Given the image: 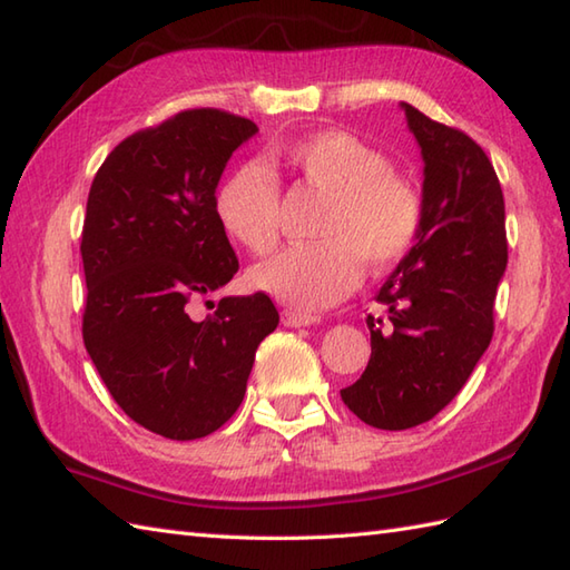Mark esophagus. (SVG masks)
<instances>
[{
  "label": "esophagus",
  "mask_w": 570,
  "mask_h": 570,
  "mask_svg": "<svg viewBox=\"0 0 570 570\" xmlns=\"http://www.w3.org/2000/svg\"><path fill=\"white\" fill-rule=\"evenodd\" d=\"M282 323L286 325V328H306V325L318 323V316H313V313H304V311L286 308L282 313Z\"/></svg>",
  "instance_id": "1"
}]
</instances>
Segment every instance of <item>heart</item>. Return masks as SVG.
<instances>
[{
  "label": "heart",
  "instance_id": "1",
  "mask_svg": "<svg viewBox=\"0 0 570 570\" xmlns=\"http://www.w3.org/2000/svg\"><path fill=\"white\" fill-rule=\"evenodd\" d=\"M276 156L331 203L316 229L318 245L292 247L254 266V288L304 311L325 308L355 292L365 264L384 272L416 247L426 220L423 193L416 180L392 171L372 144L353 131L323 129L282 144ZM215 215L242 247L269 254L282 223L274 168L252 159L229 171L215 193Z\"/></svg>",
  "mask_w": 570,
  "mask_h": 570
}]
</instances>
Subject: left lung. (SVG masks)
<instances>
[{
  "instance_id": "1",
  "label": "left lung",
  "mask_w": 570,
  "mask_h": 570,
  "mask_svg": "<svg viewBox=\"0 0 570 570\" xmlns=\"http://www.w3.org/2000/svg\"><path fill=\"white\" fill-rule=\"evenodd\" d=\"M423 156V233L367 316L372 355L341 390L374 429L431 421L463 390L494 333V296L507 269L504 196L492 161L465 131L402 102Z\"/></svg>"
}]
</instances>
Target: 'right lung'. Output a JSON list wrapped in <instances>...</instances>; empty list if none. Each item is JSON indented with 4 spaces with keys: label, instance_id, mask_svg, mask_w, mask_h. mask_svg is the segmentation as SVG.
<instances>
[{
    "label": "right lung",
    "instance_id": "right-lung-1",
    "mask_svg": "<svg viewBox=\"0 0 570 570\" xmlns=\"http://www.w3.org/2000/svg\"><path fill=\"white\" fill-rule=\"evenodd\" d=\"M254 135L252 119L184 110L119 141L90 186L85 350L119 409L171 441L203 439L235 414L254 353L278 325L262 292L227 296L203 321L188 316L239 269L215 188Z\"/></svg>",
    "mask_w": 570,
    "mask_h": 570
}]
</instances>
